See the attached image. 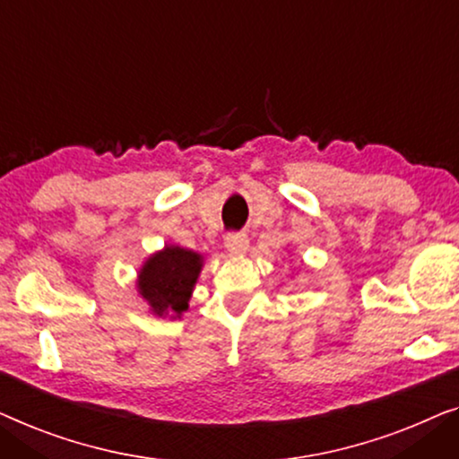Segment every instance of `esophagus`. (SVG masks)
I'll use <instances>...</instances> for the list:
<instances>
[{
	"label": "esophagus",
	"mask_w": 459,
	"mask_h": 459,
	"mask_svg": "<svg viewBox=\"0 0 459 459\" xmlns=\"http://www.w3.org/2000/svg\"><path fill=\"white\" fill-rule=\"evenodd\" d=\"M224 247L232 255H243L249 247V238L247 235H241V232H230V235L224 237Z\"/></svg>",
	"instance_id": "1"
}]
</instances>
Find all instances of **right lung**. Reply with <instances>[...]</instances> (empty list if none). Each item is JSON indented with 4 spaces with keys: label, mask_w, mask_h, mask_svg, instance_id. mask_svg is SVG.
Returning a JSON list of instances; mask_svg holds the SVG:
<instances>
[{
    "label": "right lung",
    "mask_w": 459,
    "mask_h": 459,
    "mask_svg": "<svg viewBox=\"0 0 459 459\" xmlns=\"http://www.w3.org/2000/svg\"><path fill=\"white\" fill-rule=\"evenodd\" d=\"M204 255L180 245L168 243L153 251L137 273V293L158 318L180 320L202 274Z\"/></svg>",
    "instance_id": "add662e5"
}]
</instances>
